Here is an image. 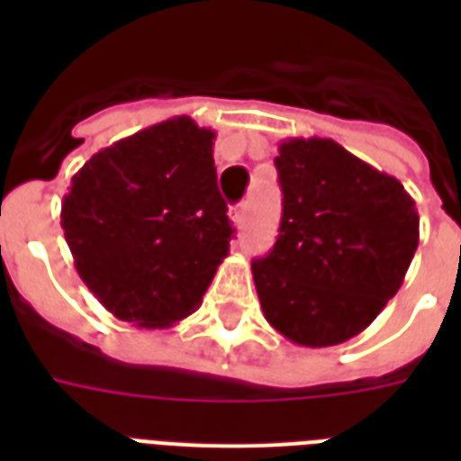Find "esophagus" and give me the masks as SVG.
I'll list each match as a JSON object with an SVG mask.
<instances>
[{"instance_id": "obj_1", "label": "esophagus", "mask_w": 461, "mask_h": 461, "mask_svg": "<svg viewBox=\"0 0 461 461\" xmlns=\"http://www.w3.org/2000/svg\"><path fill=\"white\" fill-rule=\"evenodd\" d=\"M227 215H230V220L234 224H241L244 222V217H246V203H239V205H231L230 208V212H227Z\"/></svg>"}]
</instances>
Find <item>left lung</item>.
Listing matches in <instances>:
<instances>
[{
	"label": "left lung",
	"instance_id": "1",
	"mask_svg": "<svg viewBox=\"0 0 461 461\" xmlns=\"http://www.w3.org/2000/svg\"><path fill=\"white\" fill-rule=\"evenodd\" d=\"M275 167L280 237L251 266L260 308L289 342L342 344L402 287L419 246L416 203L332 139L282 140Z\"/></svg>",
	"mask_w": 461,
	"mask_h": 461
}]
</instances>
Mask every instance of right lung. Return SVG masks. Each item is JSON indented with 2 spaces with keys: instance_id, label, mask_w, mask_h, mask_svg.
I'll use <instances>...</instances> for the list:
<instances>
[{
  "instance_id": "1",
  "label": "right lung",
  "mask_w": 461,
  "mask_h": 461,
  "mask_svg": "<svg viewBox=\"0 0 461 461\" xmlns=\"http://www.w3.org/2000/svg\"><path fill=\"white\" fill-rule=\"evenodd\" d=\"M212 140V129L174 117L103 148L74 174L61 230L76 273L119 321H184L227 258L234 230Z\"/></svg>"
}]
</instances>
